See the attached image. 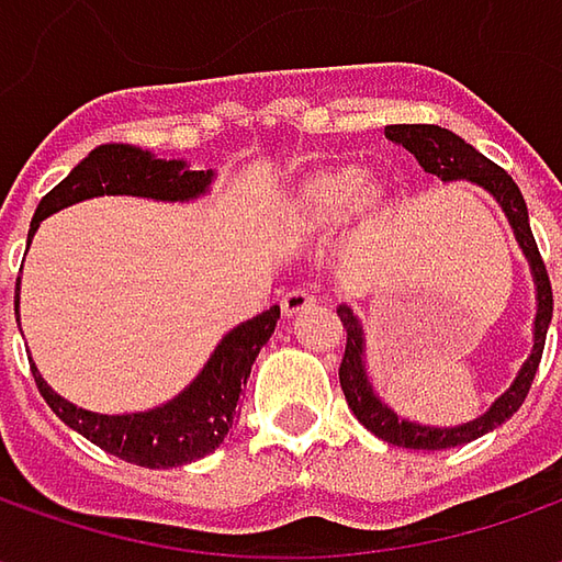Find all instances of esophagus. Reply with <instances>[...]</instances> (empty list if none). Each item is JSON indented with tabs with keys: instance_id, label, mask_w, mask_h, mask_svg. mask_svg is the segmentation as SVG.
Returning <instances> with one entry per match:
<instances>
[{
	"instance_id": "obj_1",
	"label": "esophagus",
	"mask_w": 562,
	"mask_h": 562,
	"mask_svg": "<svg viewBox=\"0 0 562 562\" xmlns=\"http://www.w3.org/2000/svg\"><path fill=\"white\" fill-rule=\"evenodd\" d=\"M310 306H315V296L306 291V288H293V291H288L281 296V313L288 315V318L306 313Z\"/></svg>"
}]
</instances>
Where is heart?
I'll list each match as a JSON object with an SVG mask.
<instances>
[{
	"label": "heart",
	"instance_id": "obj_1",
	"mask_svg": "<svg viewBox=\"0 0 562 562\" xmlns=\"http://www.w3.org/2000/svg\"><path fill=\"white\" fill-rule=\"evenodd\" d=\"M387 203L384 190L362 178L353 165H328L313 171L296 196V218L310 227H325L340 222L350 209L362 222H372Z\"/></svg>",
	"mask_w": 562,
	"mask_h": 562
}]
</instances>
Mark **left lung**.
Masks as SVG:
<instances>
[{
	"label": "left lung",
	"instance_id": "left-lung-1",
	"mask_svg": "<svg viewBox=\"0 0 562 562\" xmlns=\"http://www.w3.org/2000/svg\"><path fill=\"white\" fill-rule=\"evenodd\" d=\"M384 134L394 143H403L428 175H438L441 181H475L485 190H491L497 196V203L504 205L509 225L516 231V240L522 252L529 256L531 274H535V284H538V315H535V350L526 359L522 372L516 375L513 387H509L504 397L494 400V406L487 409L482 419L465 422L460 428H425L416 422L397 419V413H391L381 400L372 394V384L366 378V366H362V328H359V318L347 306H340L337 315L344 322V331H347V347H344V359H340V387H344V397L350 403L353 416H357L372 435H378L381 441L394 443V447H409V450H447V447H460V443L475 441L487 435L491 428L504 425V422L522 406V400L529 397L531 381L538 372V362L544 353V337H548V325H551L553 315V291L548 269H544V259L538 252L535 244V234L529 225V209L526 200L519 193L516 181L509 178L501 165H494L487 156H482L475 146H469L460 140L453 131H443L438 124H391L384 127Z\"/></svg>",
	"mask_w": 562,
	"mask_h": 562
}]
</instances>
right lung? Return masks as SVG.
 Listing matches in <instances>:
<instances>
[{"label": "right lung", "instance_id": "add662e5", "mask_svg": "<svg viewBox=\"0 0 562 562\" xmlns=\"http://www.w3.org/2000/svg\"><path fill=\"white\" fill-rule=\"evenodd\" d=\"M212 181V171H187L184 162L153 159L137 146L109 143L93 149L75 171L55 184L33 212L31 234L36 225L65 205L102 196V193H131L149 200H193ZM281 310L271 306L256 318L237 325L231 335L215 347L212 359L196 375L184 394L149 413L134 416H99L77 409L75 403L58 397L53 387L40 378L31 366L33 381L43 400L49 403L58 419L71 425L77 435L102 447L105 453L119 457L124 463L146 465V469H168L184 465L212 453L227 438V428L237 419L240 387L247 384L249 369L259 357L262 344L269 340Z\"/></svg>", "mask_w": 562, "mask_h": 562}]
</instances>
